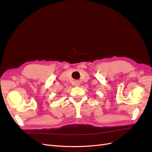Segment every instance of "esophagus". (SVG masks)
<instances>
[{"mask_svg": "<svg viewBox=\"0 0 152 152\" xmlns=\"http://www.w3.org/2000/svg\"><path fill=\"white\" fill-rule=\"evenodd\" d=\"M80 81H77V80H76L74 81V85H76V86H80Z\"/></svg>", "mask_w": 152, "mask_h": 152, "instance_id": "obj_1", "label": "esophagus"}]
</instances>
